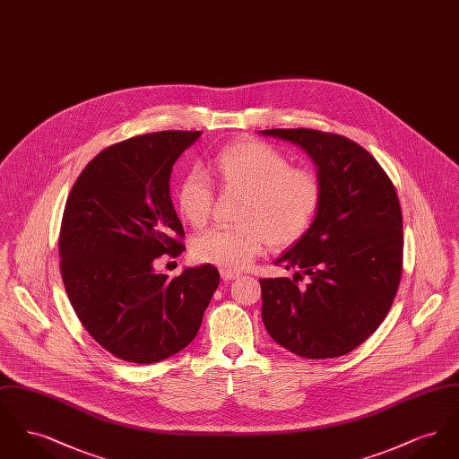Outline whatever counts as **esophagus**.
I'll return each mask as SVG.
<instances>
[{
    "label": "esophagus",
    "instance_id": "1",
    "mask_svg": "<svg viewBox=\"0 0 459 459\" xmlns=\"http://www.w3.org/2000/svg\"><path fill=\"white\" fill-rule=\"evenodd\" d=\"M220 275H221L223 281H234V279L239 277L238 272H229V270H220Z\"/></svg>",
    "mask_w": 459,
    "mask_h": 459
}]
</instances>
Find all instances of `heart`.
I'll return each mask as SVG.
<instances>
[{
    "label": "heart",
    "mask_w": 459,
    "mask_h": 459,
    "mask_svg": "<svg viewBox=\"0 0 459 459\" xmlns=\"http://www.w3.org/2000/svg\"><path fill=\"white\" fill-rule=\"evenodd\" d=\"M212 170L229 193H240L234 227H213L193 240L195 260L240 272L266 244L285 247L299 239L315 219L322 184L311 170L290 167L273 144L247 141L215 154ZM213 189L201 170H191L177 187V208L191 225L210 217Z\"/></svg>",
    "instance_id": "obj_1"
}]
</instances>
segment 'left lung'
<instances>
[{"label": "left lung", "mask_w": 459, "mask_h": 459, "mask_svg": "<svg viewBox=\"0 0 459 459\" xmlns=\"http://www.w3.org/2000/svg\"><path fill=\"white\" fill-rule=\"evenodd\" d=\"M260 132L301 146L322 184L309 229L273 263L296 270L294 277L260 281L263 324L298 356L348 354L384 322L401 281L403 213L395 187L378 161L344 135Z\"/></svg>", "instance_id": "1"}]
</instances>
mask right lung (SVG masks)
Instances as JSON below:
<instances>
[{"label":"right lung","mask_w":459,"mask_h":459,"mask_svg":"<svg viewBox=\"0 0 459 459\" xmlns=\"http://www.w3.org/2000/svg\"><path fill=\"white\" fill-rule=\"evenodd\" d=\"M199 131L135 135L94 156L75 180L60 229V270L70 305L91 337L139 365L184 350L220 284L213 264L178 277L154 270L186 247L170 197L178 156Z\"/></svg>","instance_id":"obj_1"}]
</instances>
